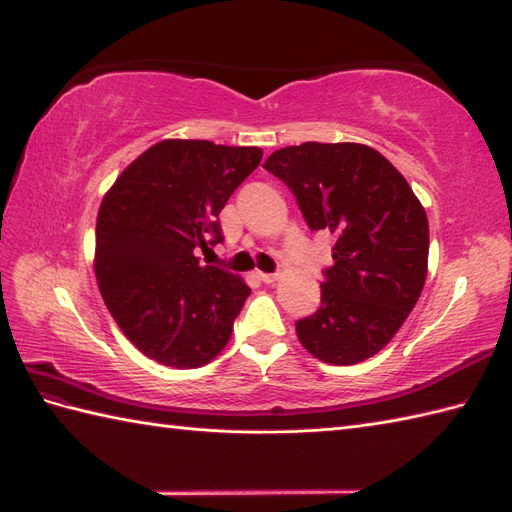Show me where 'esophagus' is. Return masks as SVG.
Listing matches in <instances>:
<instances>
[{"label": "esophagus", "mask_w": 512, "mask_h": 512, "mask_svg": "<svg viewBox=\"0 0 512 512\" xmlns=\"http://www.w3.org/2000/svg\"><path fill=\"white\" fill-rule=\"evenodd\" d=\"M258 278L265 282V285H271V282L278 280V274H265V271H258Z\"/></svg>", "instance_id": "esophagus-1"}]
</instances>
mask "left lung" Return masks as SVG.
<instances>
[{"instance_id":"8db88e82","label":"left lung","mask_w":512,"mask_h":512,"mask_svg":"<svg viewBox=\"0 0 512 512\" xmlns=\"http://www.w3.org/2000/svg\"><path fill=\"white\" fill-rule=\"evenodd\" d=\"M263 168L291 188L311 230L337 236L322 306L295 322L300 344L333 366L377 355L425 285V208L399 170L366 144L304 142L271 153Z\"/></svg>"}]
</instances>
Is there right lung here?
Listing matches in <instances>:
<instances>
[{"label":"right lung","instance_id":"obj_1","mask_svg":"<svg viewBox=\"0 0 512 512\" xmlns=\"http://www.w3.org/2000/svg\"><path fill=\"white\" fill-rule=\"evenodd\" d=\"M263 160L258 146L162 140L122 170L102 197L94 271L109 313L142 355L201 368L230 342L252 293L243 278L201 265L219 212Z\"/></svg>","mask_w":512,"mask_h":512}]
</instances>
